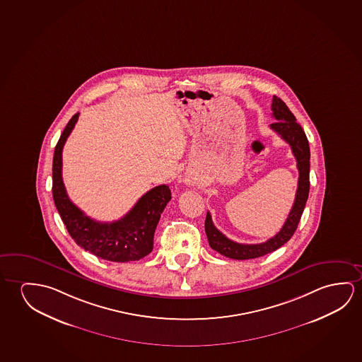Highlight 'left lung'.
Returning <instances> with one entry per match:
<instances>
[{
	"instance_id": "8db88e82",
	"label": "left lung",
	"mask_w": 362,
	"mask_h": 362,
	"mask_svg": "<svg viewBox=\"0 0 362 362\" xmlns=\"http://www.w3.org/2000/svg\"><path fill=\"white\" fill-rule=\"evenodd\" d=\"M272 117L277 120L269 125L273 132L288 143L292 153L295 156L298 168V187L296 192L295 203L289 211L288 217L284 227L272 238L259 245H242L227 238L222 232H219L211 221V213L208 211L206 217V233L211 250H217L222 256L232 259H252L264 256L273 250H279L284 243H287L297 229L300 216L303 213L308 192H310V145L306 134L300 124L296 122V117L288 106L284 104L277 96L272 99Z\"/></svg>"
}]
</instances>
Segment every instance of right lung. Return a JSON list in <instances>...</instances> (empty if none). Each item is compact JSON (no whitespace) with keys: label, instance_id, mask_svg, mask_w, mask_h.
Here are the masks:
<instances>
[{"label":"right lung","instance_id":"right-lung-1","mask_svg":"<svg viewBox=\"0 0 362 362\" xmlns=\"http://www.w3.org/2000/svg\"><path fill=\"white\" fill-rule=\"evenodd\" d=\"M75 114L57 141L52 160V197L67 232L78 245L94 256L112 262L138 261L153 250V240L160 214L172 199L169 187L161 184L146 192L130 211L112 223L88 217L67 197L62 182V148L78 122Z\"/></svg>","mask_w":362,"mask_h":362}]
</instances>
